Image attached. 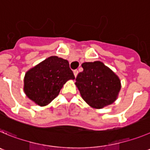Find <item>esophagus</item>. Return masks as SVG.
<instances>
[{
	"label": "esophagus",
	"instance_id": "esophagus-1",
	"mask_svg": "<svg viewBox=\"0 0 150 150\" xmlns=\"http://www.w3.org/2000/svg\"><path fill=\"white\" fill-rule=\"evenodd\" d=\"M73 73H74V75H75V77H76L78 74V70H74Z\"/></svg>",
	"mask_w": 150,
	"mask_h": 150
}]
</instances>
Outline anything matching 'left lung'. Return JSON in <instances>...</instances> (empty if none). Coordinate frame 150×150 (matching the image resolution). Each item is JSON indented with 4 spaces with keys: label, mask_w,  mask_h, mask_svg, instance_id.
<instances>
[{
    "label": "left lung",
    "mask_w": 150,
    "mask_h": 150,
    "mask_svg": "<svg viewBox=\"0 0 150 150\" xmlns=\"http://www.w3.org/2000/svg\"><path fill=\"white\" fill-rule=\"evenodd\" d=\"M75 85L82 98L90 107L100 109L114 103L121 89L119 77L101 61L82 63Z\"/></svg>",
    "instance_id": "1"
}]
</instances>
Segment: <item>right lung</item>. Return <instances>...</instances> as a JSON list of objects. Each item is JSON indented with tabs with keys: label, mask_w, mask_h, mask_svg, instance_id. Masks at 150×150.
I'll return each mask as SVG.
<instances>
[{
	"label": "right lung",
	"mask_w": 150,
	"mask_h": 150,
	"mask_svg": "<svg viewBox=\"0 0 150 150\" xmlns=\"http://www.w3.org/2000/svg\"><path fill=\"white\" fill-rule=\"evenodd\" d=\"M74 79L68 60L51 56L25 73L24 92L35 104L43 107L59 95L67 81Z\"/></svg>",
	"instance_id": "obj_1"
}]
</instances>
